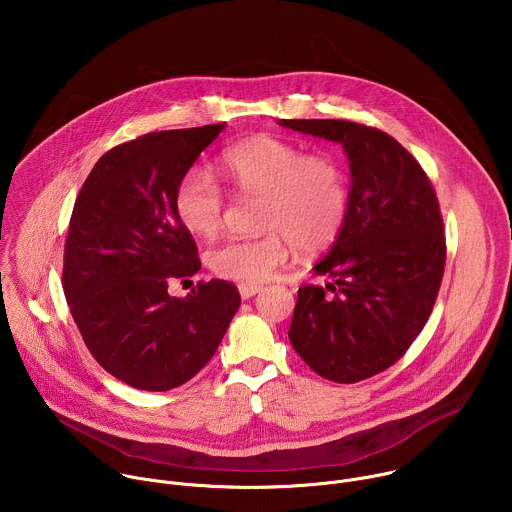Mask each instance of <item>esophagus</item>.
<instances>
[{"instance_id": "1", "label": "esophagus", "mask_w": 512, "mask_h": 512, "mask_svg": "<svg viewBox=\"0 0 512 512\" xmlns=\"http://www.w3.org/2000/svg\"><path fill=\"white\" fill-rule=\"evenodd\" d=\"M263 287L261 285H247V283H241L239 285V294L243 300H251L255 294H259Z\"/></svg>"}]
</instances>
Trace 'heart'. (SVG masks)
Instances as JSON below:
<instances>
[{"mask_svg":"<svg viewBox=\"0 0 512 512\" xmlns=\"http://www.w3.org/2000/svg\"><path fill=\"white\" fill-rule=\"evenodd\" d=\"M221 168L239 198L261 202L257 229L263 235L214 245L206 257L214 275L255 285L285 265L291 247L320 253L342 233L350 188L338 158L259 135L229 148ZM174 210L190 233L210 237L223 227L227 196L210 170L192 166L176 186Z\"/></svg>","mask_w":512,"mask_h":512,"instance_id":"heart-1","label":"heart"}]
</instances>
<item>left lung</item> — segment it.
I'll return each mask as SVG.
<instances>
[{
  "label": "left lung",
  "mask_w": 512,
  "mask_h": 512,
  "mask_svg": "<svg viewBox=\"0 0 512 512\" xmlns=\"http://www.w3.org/2000/svg\"><path fill=\"white\" fill-rule=\"evenodd\" d=\"M340 143L350 162L342 233L302 285L289 342L320 377L358 383L397 362L423 330L446 267L444 221L419 162L381 129L342 119H279Z\"/></svg>",
  "instance_id": "8db88e82"
}]
</instances>
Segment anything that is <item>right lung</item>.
<instances>
[{
  "label": "right lung",
  "mask_w": 512,
  "mask_h": 512,
  "mask_svg": "<svg viewBox=\"0 0 512 512\" xmlns=\"http://www.w3.org/2000/svg\"><path fill=\"white\" fill-rule=\"evenodd\" d=\"M227 123L145 133L109 150L85 180L64 245L62 287L101 367L141 391H170L212 358L241 306L223 279L188 298L200 259L174 210L180 178Z\"/></svg>",
  "instance_id": "obj_1"
}]
</instances>
